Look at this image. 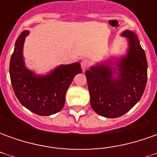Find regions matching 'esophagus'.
I'll return each mask as SVG.
<instances>
[{
	"label": "esophagus",
	"instance_id": "1",
	"mask_svg": "<svg viewBox=\"0 0 157 157\" xmlns=\"http://www.w3.org/2000/svg\"><path fill=\"white\" fill-rule=\"evenodd\" d=\"M81 66H82V69L83 71H86V69L88 68V66H89L88 60H86V59H83V60L81 62Z\"/></svg>",
	"mask_w": 157,
	"mask_h": 157
}]
</instances>
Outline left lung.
<instances>
[{"mask_svg":"<svg viewBox=\"0 0 157 157\" xmlns=\"http://www.w3.org/2000/svg\"><path fill=\"white\" fill-rule=\"evenodd\" d=\"M122 36L128 39L127 55L114 62L92 66L85 73L92 109L106 118H118L129 111L146 86L147 60L138 37L129 30Z\"/></svg>","mask_w":157,"mask_h":157,"instance_id":"left-lung-1","label":"left lung"}]
</instances>
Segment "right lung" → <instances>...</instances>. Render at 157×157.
I'll use <instances>...</instances> for the list:
<instances>
[{
    "mask_svg": "<svg viewBox=\"0 0 157 157\" xmlns=\"http://www.w3.org/2000/svg\"><path fill=\"white\" fill-rule=\"evenodd\" d=\"M23 31L17 39L10 60V78L19 102L26 109L40 116L59 112L65 104V93L75 75L82 73L80 63L59 65L47 75H36L27 68L22 55L25 38Z\"/></svg>",
    "mask_w": 157,
    "mask_h": 157,
    "instance_id": "obj_1",
    "label": "right lung"
}]
</instances>
